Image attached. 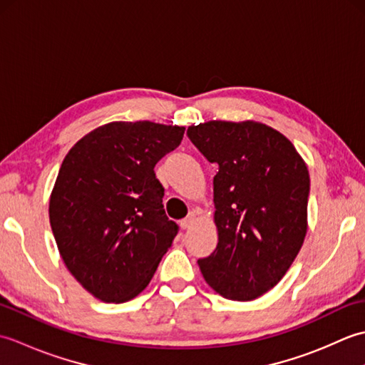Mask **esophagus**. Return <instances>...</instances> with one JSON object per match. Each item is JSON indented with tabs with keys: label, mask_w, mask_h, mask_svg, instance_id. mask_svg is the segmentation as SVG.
<instances>
[{
	"label": "esophagus",
	"mask_w": 365,
	"mask_h": 365,
	"mask_svg": "<svg viewBox=\"0 0 365 365\" xmlns=\"http://www.w3.org/2000/svg\"><path fill=\"white\" fill-rule=\"evenodd\" d=\"M192 222H195V213H190L187 218L180 221V226L182 229H190L192 226Z\"/></svg>",
	"instance_id": "esophagus-1"
}]
</instances>
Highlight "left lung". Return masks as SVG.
Wrapping results in <instances>:
<instances>
[{
  "label": "left lung",
  "mask_w": 365,
  "mask_h": 365,
  "mask_svg": "<svg viewBox=\"0 0 365 365\" xmlns=\"http://www.w3.org/2000/svg\"><path fill=\"white\" fill-rule=\"evenodd\" d=\"M191 143L218 165L213 177L218 245L199 268L224 298L251 301L281 281L307 232L311 180L293 144L265 123L191 125Z\"/></svg>",
  "instance_id": "obj_1"
}]
</instances>
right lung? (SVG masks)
Here are the masks:
<instances>
[{
	"instance_id": "right-lung-1",
	"label": "right lung",
	"mask_w": 365,
	"mask_h": 365,
	"mask_svg": "<svg viewBox=\"0 0 365 365\" xmlns=\"http://www.w3.org/2000/svg\"><path fill=\"white\" fill-rule=\"evenodd\" d=\"M185 127L111 122L76 143L50 197V224L67 269L105 302H125L150 282L178 226L155 165L180 145Z\"/></svg>"
}]
</instances>
